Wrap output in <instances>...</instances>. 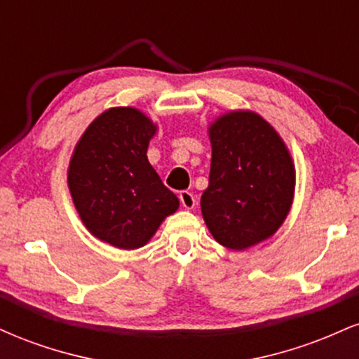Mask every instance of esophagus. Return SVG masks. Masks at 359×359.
<instances>
[{"instance_id":"obj_1","label":"esophagus","mask_w":359,"mask_h":359,"mask_svg":"<svg viewBox=\"0 0 359 359\" xmlns=\"http://www.w3.org/2000/svg\"><path fill=\"white\" fill-rule=\"evenodd\" d=\"M179 199H180V204H182L185 209H192L194 205H196V199H194L192 192H189V191L180 192Z\"/></svg>"}]
</instances>
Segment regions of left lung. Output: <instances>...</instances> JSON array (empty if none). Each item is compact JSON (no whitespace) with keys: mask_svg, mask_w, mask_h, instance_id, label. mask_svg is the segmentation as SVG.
<instances>
[{"mask_svg":"<svg viewBox=\"0 0 359 359\" xmlns=\"http://www.w3.org/2000/svg\"><path fill=\"white\" fill-rule=\"evenodd\" d=\"M212 158L201 211L209 231L229 250L269 240L283 224L295 191L290 151L253 111H229L209 126Z\"/></svg>","mask_w":359,"mask_h":359,"instance_id":"left-lung-1","label":"left lung"}]
</instances>
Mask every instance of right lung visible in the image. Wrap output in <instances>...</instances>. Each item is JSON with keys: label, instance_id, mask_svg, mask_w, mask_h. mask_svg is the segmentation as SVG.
Here are the masks:
<instances>
[{"label": "right lung", "instance_id": "obj_1", "mask_svg": "<svg viewBox=\"0 0 359 359\" xmlns=\"http://www.w3.org/2000/svg\"><path fill=\"white\" fill-rule=\"evenodd\" d=\"M156 125L137 108H111L77 142L67 184L88 231L119 250L145 246L179 199L147 158Z\"/></svg>", "mask_w": 359, "mask_h": 359}]
</instances>
